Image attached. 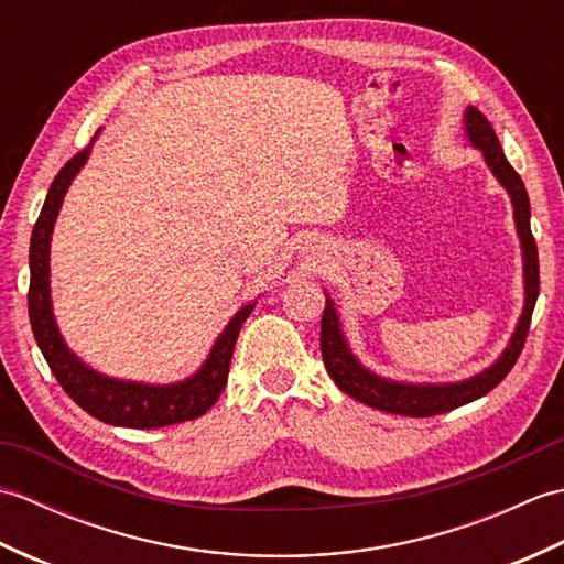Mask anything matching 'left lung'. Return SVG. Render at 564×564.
I'll use <instances>...</instances> for the list:
<instances>
[{
  "mask_svg": "<svg viewBox=\"0 0 564 564\" xmlns=\"http://www.w3.org/2000/svg\"><path fill=\"white\" fill-rule=\"evenodd\" d=\"M465 135L473 142V148L482 150V158L489 170L499 178V184L507 188L513 203V220H517V232L521 237V251H523V285H525V301L523 313L519 317L517 332L499 356V361L489 366L482 373H477L460 382H448V386H412V382H398L376 376L373 370L364 368L356 361L349 344L344 339V332L339 327L337 310L327 297L325 313H322V332H319V349L322 361H325L327 373L337 386L351 394L354 400L364 402L368 406H376L380 412L402 414V416H436L446 414L455 406H463L467 402H475L485 398L489 390H495L501 380L509 376V370L517 364V358L525 344V334L531 327V315L538 301V289H541V275H538V247L531 232V203L525 186L517 170L507 162L505 150L499 145V138L495 133L492 123L477 111H465Z\"/></svg>",
  "mask_w": 564,
  "mask_h": 564,
  "instance_id": "8db88e82",
  "label": "left lung"
}]
</instances>
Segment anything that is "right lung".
I'll use <instances>...</instances> for the list:
<instances>
[{
  "label": "right lung",
  "instance_id": "1",
  "mask_svg": "<svg viewBox=\"0 0 564 564\" xmlns=\"http://www.w3.org/2000/svg\"><path fill=\"white\" fill-rule=\"evenodd\" d=\"M91 148L77 152L63 170L53 178L45 203L41 208L39 220L31 232L29 267H31V285H29V317L33 337L39 341L47 366L59 386L75 400L84 412L94 419L113 426L130 429H158L178 422H191L206 414L220 392L230 373V361L235 351V341L239 337L245 319L251 315L257 303H249L230 319V325L223 329L218 341L213 344V351L206 364L194 376L172 382V386H145V382L116 380L101 376L97 370L82 364L79 358L67 349L65 339L59 337L57 322L51 303V235L53 225L63 206V198L77 176L82 164L87 162Z\"/></svg>",
  "mask_w": 564,
  "mask_h": 564
}]
</instances>
